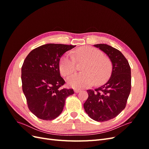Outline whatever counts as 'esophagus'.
Returning a JSON list of instances; mask_svg holds the SVG:
<instances>
[{
  "label": "esophagus",
  "instance_id": "obj_1",
  "mask_svg": "<svg viewBox=\"0 0 149 149\" xmlns=\"http://www.w3.org/2000/svg\"><path fill=\"white\" fill-rule=\"evenodd\" d=\"M74 91L75 93H78L80 91V89H74Z\"/></svg>",
  "mask_w": 149,
  "mask_h": 149
}]
</instances>
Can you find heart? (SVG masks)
Returning <instances> with one entry per match:
<instances>
[{
  "mask_svg": "<svg viewBox=\"0 0 149 149\" xmlns=\"http://www.w3.org/2000/svg\"><path fill=\"white\" fill-rule=\"evenodd\" d=\"M78 62H84L82 67L83 73L74 74L68 79V84L71 88L81 89L92 85L100 84L110 76L112 66L107 58L102 56L98 49L89 47H83L74 52ZM60 71L62 75L69 76L75 71V60L70 52L61 57L59 63Z\"/></svg>",
  "mask_w": 149,
  "mask_h": 149,
  "instance_id": "1",
  "label": "heart"
}]
</instances>
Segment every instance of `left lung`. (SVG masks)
<instances>
[{"mask_svg": "<svg viewBox=\"0 0 149 149\" xmlns=\"http://www.w3.org/2000/svg\"><path fill=\"white\" fill-rule=\"evenodd\" d=\"M109 57L112 63L111 77L101 86L87 90L85 112L92 119L104 122L123 111L131 89V70L129 62L119 50L106 44L94 45Z\"/></svg>", "mask_w": 149, "mask_h": 149, "instance_id": "left-lung-1", "label": "left lung"}]
</instances>
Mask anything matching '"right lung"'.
I'll use <instances>...</instances> for the list:
<instances>
[{"label":"right lung","instance_id":"1","mask_svg":"<svg viewBox=\"0 0 149 149\" xmlns=\"http://www.w3.org/2000/svg\"><path fill=\"white\" fill-rule=\"evenodd\" d=\"M75 45L48 43L31 51L22 67V90L29 109L38 118L50 120L61 113L72 89H61L65 83L60 76L61 56Z\"/></svg>","mask_w":149,"mask_h":149}]
</instances>
